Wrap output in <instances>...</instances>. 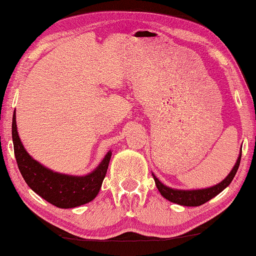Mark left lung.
Returning <instances> with one entry per match:
<instances>
[{
  "instance_id": "1",
  "label": "left lung",
  "mask_w": 256,
  "mask_h": 256,
  "mask_svg": "<svg viewBox=\"0 0 256 256\" xmlns=\"http://www.w3.org/2000/svg\"><path fill=\"white\" fill-rule=\"evenodd\" d=\"M240 160H242V152L239 154V158L236 162L234 166L232 168L231 172L228 174L226 178L224 179L215 186H212V188H202V190H176L168 188L164 184H162L161 182L158 180V178L155 177V174H152V177H154L156 188L160 190L161 196L166 198V200H169L174 204H180V206H188V207H196V206H201L206 204V202L212 199L214 196H216L217 194H220L224 188H226L232 179L237 174V170L240 164Z\"/></svg>"
}]
</instances>
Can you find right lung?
Instances as JSON below:
<instances>
[{
	"label": "right lung",
	"instance_id": "right-lung-1",
	"mask_svg": "<svg viewBox=\"0 0 256 256\" xmlns=\"http://www.w3.org/2000/svg\"><path fill=\"white\" fill-rule=\"evenodd\" d=\"M12 141L16 161L22 178L34 192L58 208H74L95 199L108 170L112 152L95 170L86 176H70L55 172L36 161L25 150L19 139L16 114L12 117Z\"/></svg>",
	"mask_w": 256,
	"mask_h": 256
}]
</instances>
